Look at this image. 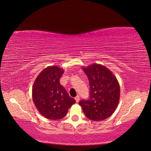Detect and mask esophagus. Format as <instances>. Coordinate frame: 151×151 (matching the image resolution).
<instances>
[{"mask_svg":"<svg viewBox=\"0 0 151 151\" xmlns=\"http://www.w3.org/2000/svg\"><path fill=\"white\" fill-rule=\"evenodd\" d=\"M75 100H76V103H78L79 101H80V96H79L78 95L76 96L75 97Z\"/></svg>","mask_w":151,"mask_h":151,"instance_id":"34e87169","label":"esophagus"}]
</instances>
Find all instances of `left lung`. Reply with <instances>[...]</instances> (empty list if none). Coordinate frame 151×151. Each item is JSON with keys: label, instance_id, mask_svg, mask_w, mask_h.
Here are the masks:
<instances>
[{"label": "left lung", "instance_id": "obj_1", "mask_svg": "<svg viewBox=\"0 0 151 151\" xmlns=\"http://www.w3.org/2000/svg\"><path fill=\"white\" fill-rule=\"evenodd\" d=\"M90 85V99L81 101L86 116L99 121L109 118L115 111L120 99V86L116 76L108 68L94 63L83 67Z\"/></svg>", "mask_w": 151, "mask_h": 151}]
</instances>
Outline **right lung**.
Returning <instances> with one entry per match:
<instances>
[{"mask_svg": "<svg viewBox=\"0 0 151 151\" xmlns=\"http://www.w3.org/2000/svg\"><path fill=\"white\" fill-rule=\"evenodd\" d=\"M63 73L57 66H49L40 73L33 84V103L40 114L48 119H63L76 103L60 84Z\"/></svg>", "mask_w": 151, "mask_h": 151, "instance_id": "obj_1", "label": "right lung"}]
</instances>
